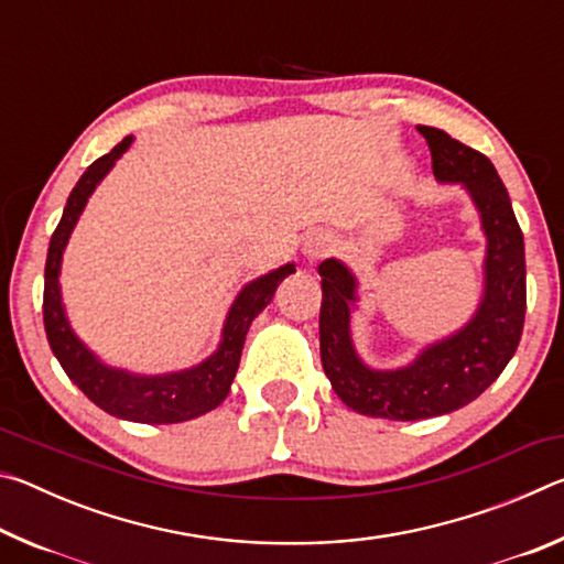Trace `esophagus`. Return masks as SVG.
I'll list each match as a JSON object with an SVG mask.
<instances>
[{"label":"esophagus","instance_id":"34e87169","mask_svg":"<svg viewBox=\"0 0 564 564\" xmlns=\"http://www.w3.org/2000/svg\"><path fill=\"white\" fill-rule=\"evenodd\" d=\"M330 251H333V241H330L328 236H311L308 241L303 243V253H305V259H308L311 263L326 259Z\"/></svg>","mask_w":564,"mask_h":564}]
</instances>
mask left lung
<instances>
[{"instance_id": "left-lung-1", "label": "left lung", "mask_w": 564, "mask_h": 564, "mask_svg": "<svg viewBox=\"0 0 564 564\" xmlns=\"http://www.w3.org/2000/svg\"><path fill=\"white\" fill-rule=\"evenodd\" d=\"M417 131L431 147L435 178L460 184L480 214L488 238L482 301L460 330L420 350L410 366L376 370L360 360L350 338V308L358 301L356 275L336 259L318 265L323 370L343 403L370 417L423 420L473 403L518 350L528 308L524 241L498 171L488 156L451 133L433 127Z\"/></svg>"}]
</instances>
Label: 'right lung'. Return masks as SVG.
<instances>
[{"instance_id":"obj_1","label":"right lung","mask_w":564,"mask_h":564,"mask_svg":"<svg viewBox=\"0 0 564 564\" xmlns=\"http://www.w3.org/2000/svg\"><path fill=\"white\" fill-rule=\"evenodd\" d=\"M133 137H127L121 144L113 147L109 154L94 161L84 171L82 178L76 181L69 198H66L62 221L56 226L50 241V253H46L44 269V328L50 338L52 352L59 360L64 373L69 376L72 383L87 395L94 405L107 410L109 415L131 420V423H151V425H169L184 423V420L198 417L208 410L218 408L226 400L228 390L236 378L238 362H241V350L246 343V333L251 321L273 301V293L285 275L295 273L293 263H285L281 269L261 275L251 283H246L241 293L236 295L228 316L224 323L221 343L216 352L194 368L176 370V373L161 376H139L129 373L123 368H111L101 362L94 352L76 338L69 326V318L64 313L62 303V256L69 243L76 221L87 206L94 188L99 181L109 174L117 159L131 147Z\"/></svg>"}]
</instances>
